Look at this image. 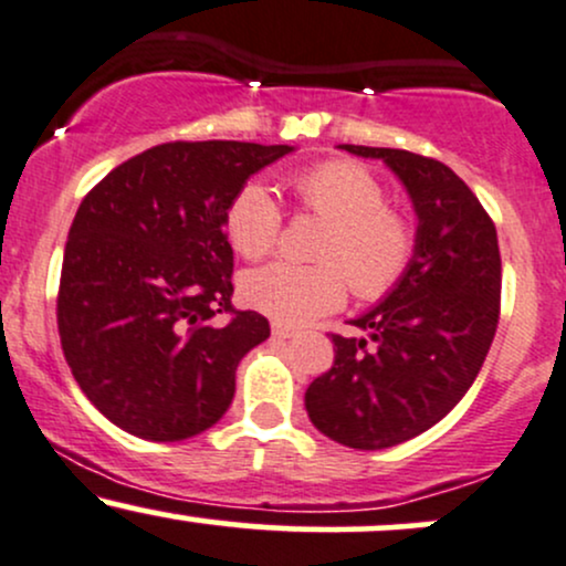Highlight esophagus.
Wrapping results in <instances>:
<instances>
[{"label":"esophagus","instance_id":"obj_1","mask_svg":"<svg viewBox=\"0 0 566 566\" xmlns=\"http://www.w3.org/2000/svg\"><path fill=\"white\" fill-rule=\"evenodd\" d=\"M298 334L296 328H289V325H281V323H272V336L277 338H294Z\"/></svg>","mask_w":566,"mask_h":566}]
</instances>
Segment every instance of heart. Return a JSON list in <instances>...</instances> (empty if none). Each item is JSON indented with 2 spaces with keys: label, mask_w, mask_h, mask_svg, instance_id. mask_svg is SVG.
<instances>
[{
  "label": "heart",
  "mask_w": 566,
  "mask_h": 566,
  "mask_svg": "<svg viewBox=\"0 0 566 566\" xmlns=\"http://www.w3.org/2000/svg\"><path fill=\"white\" fill-rule=\"evenodd\" d=\"M304 211L325 224L317 264L272 262L245 272L243 302L281 325H304L336 312L352 285L360 298L387 296L416 256V228L387 206V190L363 164L331 158L291 179ZM283 217L268 185L249 179L230 198L224 232L245 259H262L281 238Z\"/></svg>",
  "instance_id": "obj_1"
}]
</instances>
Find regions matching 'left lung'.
Returning a JSON list of instances; mask_svg holds the SVG:
<instances>
[{
	"mask_svg": "<svg viewBox=\"0 0 566 566\" xmlns=\"http://www.w3.org/2000/svg\"><path fill=\"white\" fill-rule=\"evenodd\" d=\"M381 158L418 217L405 277L352 325L368 338H334V368L304 405L325 437L355 450L413 440L461 402L480 374L501 315V251L493 219L450 166L397 148L338 145Z\"/></svg>",
	"mask_w": 566,
	"mask_h": 566,
	"instance_id": "8db88e82",
	"label": "left lung"
}]
</instances>
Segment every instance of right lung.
Masks as SVG:
<instances>
[{
	"instance_id": "right-lung-1",
	"label": "right lung",
	"mask_w": 566,
	"mask_h": 566,
	"mask_svg": "<svg viewBox=\"0 0 566 566\" xmlns=\"http://www.w3.org/2000/svg\"><path fill=\"white\" fill-rule=\"evenodd\" d=\"M291 145L164 143L105 175L69 230L57 291L65 363L95 408L150 442L214 427L238 363L270 336L232 310L224 211L238 188ZM230 311V324L213 315Z\"/></svg>"
}]
</instances>
